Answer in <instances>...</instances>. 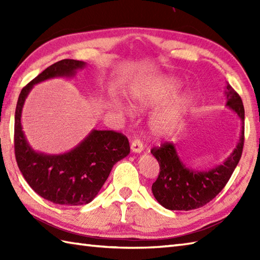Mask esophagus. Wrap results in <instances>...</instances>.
Segmentation results:
<instances>
[{
  "instance_id": "1",
  "label": "esophagus",
  "mask_w": 260,
  "mask_h": 260,
  "mask_svg": "<svg viewBox=\"0 0 260 260\" xmlns=\"http://www.w3.org/2000/svg\"><path fill=\"white\" fill-rule=\"evenodd\" d=\"M143 148H144V146H143V143L140 140H134L132 142L131 150L133 153H141L143 151Z\"/></svg>"
}]
</instances>
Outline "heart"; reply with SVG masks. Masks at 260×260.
I'll return each mask as SVG.
<instances>
[{
  "instance_id": "1",
  "label": "heart",
  "mask_w": 260,
  "mask_h": 260,
  "mask_svg": "<svg viewBox=\"0 0 260 260\" xmlns=\"http://www.w3.org/2000/svg\"><path fill=\"white\" fill-rule=\"evenodd\" d=\"M176 88H178V82L175 80L165 79L163 80L162 85L159 87V89H157V91L150 93L135 87L129 91L128 98L132 106L136 109H141L143 107L152 106V105H156L165 101V99L173 95ZM187 103H189V96L187 95H183L176 98L175 101L171 104L155 120H154L153 131L155 132L157 135L168 134L169 132L172 131L175 121L178 120L182 113L185 110ZM118 109L120 112H124L125 110L124 107H121L120 105H118Z\"/></svg>"
}]
</instances>
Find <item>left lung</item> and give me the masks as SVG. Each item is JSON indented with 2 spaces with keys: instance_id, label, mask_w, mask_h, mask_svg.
Masks as SVG:
<instances>
[{
  "instance_id": "8db88e82",
  "label": "left lung",
  "mask_w": 260,
  "mask_h": 260,
  "mask_svg": "<svg viewBox=\"0 0 260 260\" xmlns=\"http://www.w3.org/2000/svg\"><path fill=\"white\" fill-rule=\"evenodd\" d=\"M227 106L241 119V135L234 152L219 167L209 171L187 169L182 163L174 144L165 142L151 153L159 164V174L152 185L153 196L169 210H189L206 206L219 194L239 163L245 141V108L240 96L229 84L225 90Z\"/></svg>"
}]
</instances>
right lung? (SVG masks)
<instances>
[{"label":"right lung","instance_id":"1","mask_svg":"<svg viewBox=\"0 0 260 260\" xmlns=\"http://www.w3.org/2000/svg\"><path fill=\"white\" fill-rule=\"evenodd\" d=\"M86 66L84 61L63 59L51 64L22 88L14 116V152L18 167L39 196L56 204L80 206L93 200L114 164L129 154L127 137L115 131L93 129L73 150L48 155L26 142L21 125L22 108L32 87L54 77H71Z\"/></svg>","mask_w":260,"mask_h":260}]
</instances>
